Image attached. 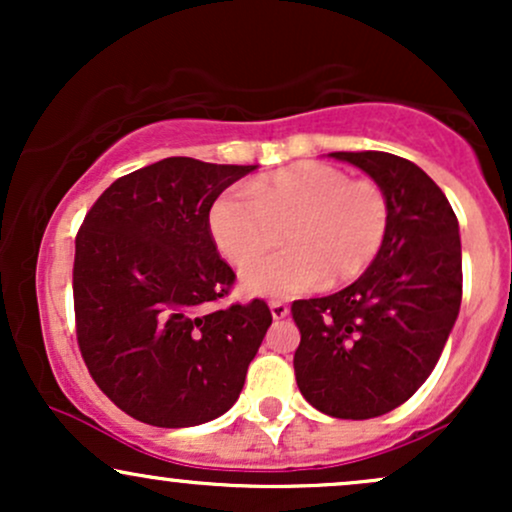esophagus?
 Masks as SVG:
<instances>
[{
  "label": "esophagus",
  "instance_id": "esophagus-1",
  "mask_svg": "<svg viewBox=\"0 0 512 512\" xmlns=\"http://www.w3.org/2000/svg\"><path fill=\"white\" fill-rule=\"evenodd\" d=\"M269 310H272L274 320H284V317L289 315V305L284 301H269Z\"/></svg>",
  "mask_w": 512,
  "mask_h": 512
}]
</instances>
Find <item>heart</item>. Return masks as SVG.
Returning a JSON list of instances; mask_svg holds the SVG:
<instances>
[{
    "mask_svg": "<svg viewBox=\"0 0 512 512\" xmlns=\"http://www.w3.org/2000/svg\"><path fill=\"white\" fill-rule=\"evenodd\" d=\"M286 227L289 249L243 269V286L291 298L330 281H351L378 260L390 231V199L370 178L351 180L327 163L298 166L228 190L209 209V233L221 255L245 264Z\"/></svg>",
    "mask_w": 512,
    "mask_h": 512,
    "instance_id": "1",
    "label": "heart"
}]
</instances>
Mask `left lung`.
I'll return each mask as SVG.
<instances>
[{"instance_id":"1","label":"left lung","mask_w":512,"mask_h":512,"mask_svg":"<svg viewBox=\"0 0 512 512\" xmlns=\"http://www.w3.org/2000/svg\"><path fill=\"white\" fill-rule=\"evenodd\" d=\"M390 199L378 260L351 286L293 301L301 330L293 370L301 395L334 419L397 409L436 368L462 301L460 226L443 190L407 158L334 151Z\"/></svg>"}]
</instances>
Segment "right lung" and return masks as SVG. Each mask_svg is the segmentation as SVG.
Listing matches in <instances>:
<instances>
[{
    "mask_svg": "<svg viewBox=\"0 0 512 512\" xmlns=\"http://www.w3.org/2000/svg\"><path fill=\"white\" fill-rule=\"evenodd\" d=\"M250 170L163 158L117 178L76 233V342L96 385L132 419L207 424L243 390L272 313L260 298L209 310L236 284L209 209Z\"/></svg>",
    "mask_w": 512,
    "mask_h": 512,
    "instance_id": "1",
    "label": "right lung"
}]
</instances>
